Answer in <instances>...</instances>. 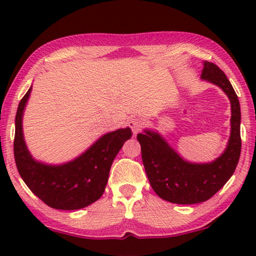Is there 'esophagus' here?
<instances>
[{
    "label": "esophagus",
    "mask_w": 256,
    "mask_h": 256,
    "mask_svg": "<svg viewBox=\"0 0 256 256\" xmlns=\"http://www.w3.org/2000/svg\"><path fill=\"white\" fill-rule=\"evenodd\" d=\"M142 125H144V123H142V120L140 118H132L128 122V126L131 128L134 136H136V134L140 132V130L142 128Z\"/></svg>",
    "instance_id": "1"
}]
</instances>
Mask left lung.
Returning <instances> with one entry per match:
<instances>
[{
    "mask_svg": "<svg viewBox=\"0 0 256 256\" xmlns=\"http://www.w3.org/2000/svg\"><path fill=\"white\" fill-rule=\"evenodd\" d=\"M201 80L219 86L230 102V136L218 158L210 162H188L156 130L144 128L136 136L151 188L159 198L176 204L209 200L230 178L240 156V106L235 90L226 74L206 60Z\"/></svg>",
    "mask_w": 256,
    "mask_h": 256,
    "instance_id": "8db88e82",
    "label": "left lung"
}]
</instances>
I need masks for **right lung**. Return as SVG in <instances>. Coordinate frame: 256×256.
<instances>
[{
	"mask_svg": "<svg viewBox=\"0 0 256 256\" xmlns=\"http://www.w3.org/2000/svg\"><path fill=\"white\" fill-rule=\"evenodd\" d=\"M32 86L19 102L16 115L14 159L18 172L30 190L47 206L58 210H78L96 202L107 185L112 164L125 141L130 128L105 133L84 152L63 164H46L34 159L26 144L24 112Z\"/></svg>",
	"mask_w": 256,
	"mask_h": 256,
	"instance_id": "obj_1",
	"label": "right lung"
}]
</instances>
